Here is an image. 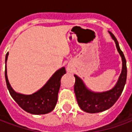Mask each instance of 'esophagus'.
<instances>
[{
	"instance_id": "esophagus-1",
	"label": "esophagus",
	"mask_w": 132,
	"mask_h": 132,
	"mask_svg": "<svg viewBox=\"0 0 132 132\" xmlns=\"http://www.w3.org/2000/svg\"><path fill=\"white\" fill-rule=\"evenodd\" d=\"M67 71H71V68H69V67H68V69H67Z\"/></svg>"
}]
</instances>
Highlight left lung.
Returning <instances> with one entry per match:
<instances>
[{
	"label": "left lung",
	"instance_id": "1",
	"mask_svg": "<svg viewBox=\"0 0 132 132\" xmlns=\"http://www.w3.org/2000/svg\"><path fill=\"white\" fill-rule=\"evenodd\" d=\"M109 32L116 44L117 49L122 61V72L114 87L108 91L95 93L87 88L83 80L76 75H74L76 78L74 92L78 104L82 110L88 113H97L110 108L122 94L127 80V70L125 55L119 48L116 37L110 32Z\"/></svg>",
	"mask_w": 132,
	"mask_h": 132
}]
</instances>
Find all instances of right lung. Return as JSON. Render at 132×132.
<instances>
[{"instance_id":"add662e5","label":"right lung","mask_w":132,"mask_h":132,"mask_svg":"<svg viewBox=\"0 0 132 132\" xmlns=\"http://www.w3.org/2000/svg\"><path fill=\"white\" fill-rule=\"evenodd\" d=\"M8 52L5 56V77L10 95L19 106L27 112L33 114H44L49 113L54 109L58 100V93L60 88L61 78L66 73L64 67L55 72L44 86L32 95H24L16 93L10 86L7 76L6 63Z\"/></svg>"}]
</instances>
